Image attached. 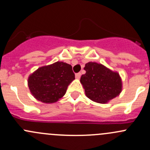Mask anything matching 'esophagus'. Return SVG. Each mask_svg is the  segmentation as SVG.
Here are the masks:
<instances>
[{"label":"esophagus","instance_id":"1","mask_svg":"<svg viewBox=\"0 0 150 150\" xmlns=\"http://www.w3.org/2000/svg\"><path fill=\"white\" fill-rule=\"evenodd\" d=\"M81 72H78V73L75 74V78H76L77 79H79V78H81Z\"/></svg>","mask_w":150,"mask_h":150}]
</instances>
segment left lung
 Masks as SVG:
<instances>
[{"instance_id":"left-lung-1","label":"left lung","mask_w":150,"mask_h":150,"mask_svg":"<svg viewBox=\"0 0 150 150\" xmlns=\"http://www.w3.org/2000/svg\"><path fill=\"white\" fill-rule=\"evenodd\" d=\"M84 69L86 72L81 76V83L91 100L105 104L122 91V80L117 72L96 62L86 63Z\"/></svg>"}]
</instances>
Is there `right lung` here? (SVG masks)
I'll return each mask as SVG.
<instances>
[{"label":"right lung","mask_w":150,"mask_h":150,"mask_svg":"<svg viewBox=\"0 0 150 150\" xmlns=\"http://www.w3.org/2000/svg\"><path fill=\"white\" fill-rule=\"evenodd\" d=\"M75 79L72 66L63 62L43 66L28 78L33 96L43 103H54L66 93L68 86Z\"/></svg>","instance_id":"add662e5"}]
</instances>
